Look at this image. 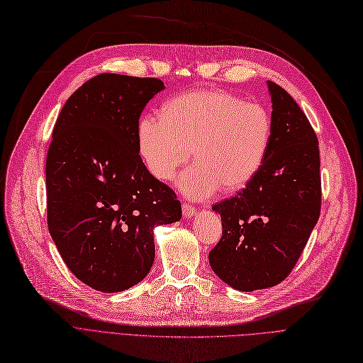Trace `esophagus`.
<instances>
[{
  "label": "esophagus",
  "mask_w": 363,
  "mask_h": 363,
  "mask_svg": "<svg viewBox=\"0 0 363 363\" xmlns=\"http://www.w3.org/2000/svg\"><path fill=\"white\" fill-rule=\"evenodd\" d=\"M195 213H196V208H195L194 205H191L189 202H183V216H184L186 218L194 217Z\"/></svg>",
  "instance_id": "34e87169"
}]
</instances>
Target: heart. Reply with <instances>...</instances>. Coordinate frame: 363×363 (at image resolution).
Wrapping results in <instances>:
<instances>
[{
	"label": "heart",
	"mask_w": 363,
	"mask_h": 363,
	"mask_svg": "<svg viewBox=\"0 0 363 363\" xmlns=\"http://www.w3.org/2000/svg\"><path fill=\"white\" fill-rule=\"evenodd\" d=\"M272 137V118L258 103L226 91L199 90L165 103L161 116H145L137 127L139 152L153 177L169 180L191 157L179 184L192 198L221 186L233 192L260 171Z\"/></svg>",
	"instance_id": "1"
}]
</instances>
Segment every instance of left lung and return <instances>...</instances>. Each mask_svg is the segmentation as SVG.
<instances>
[{"label":"left lung","instance_id":"1","mask_svg":"<svg viewBox=\"0 0 363 363\" xmlns=\"http://www.w3.org/2000/svg\"><path fill=\"white\" fill-rule=\"evenodd\" d=\"M272 137L255 177L213 210L221 217V239L210 264L238 291L281 284L297 264L320 214L319 143L307 116L282 87L267 82Z\"/></svg>","mask_w":363,"mask_h":363}]
</instances>
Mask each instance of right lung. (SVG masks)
I'll return each mask as SVG.
<instances>
[{
    "label": "right lung",
    "instance_id": "add662e5",
    "mask_svg": "<svg viewBox=\"0 0 363 363\" xmlns=\"http://www.w3.org/2000/svg\"><path fill=\"white\" fill-rule=\"evenodd\" d=\"M158 78L100 74L69 97L45 162L47 224L85 285L119 292L139 284L155 260L153 229L182 218V203L139 155L137 127Z\"/></svg>",
    "mask_w": 363,
    "mask_h": 363
}]
</instances>
